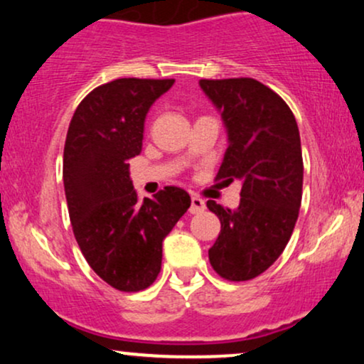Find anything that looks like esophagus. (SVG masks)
Masks as SVG:
<instances>
[{
  "label": "esophagus",
  "instance_id": "obj_1",
  "mask_svg": "<svg viewBox=\"0 0 364 364\" xmlns=\"http://www.w3.org/2000/svg\"><path fill=\"white\" fill-rule=\"evenodd\" d=\"M204 209H206V203H204V200L200 198H198V196H192V198H191V208H189V211L192 213V215L203 213Z\"/></svg>",
  "mask_w": 364,
  "mask_h": 364
}]
</instances>
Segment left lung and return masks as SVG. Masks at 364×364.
Returning <instances> with one entry per match:
<instances>
[{
    "mask_svg": "<svg viewBox=\"0 0 364 364\" xmlns=\"http://www.w3.org/2000/svg\"><path fill=\"white\" fill-rule=\"evenodd\" d=\"M223 119L228 148L216 178L240 181V204L208 200L221 232L209 262L221 277L249 281L283 254L301 206L303 158L296 119L277 93L257 80H200Z\"/></svg>",
    "mask_w": 364,
    "mask_h": 364,
    "instance_id": "left-lung-1",
    "label": "left lung"
}]
</instances>
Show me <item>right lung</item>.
I'll return each instance as SVG.
<instances>
[{
	"mask_svg": "<svg viewBox=\"0 0 364 364\" xmlns=\"http://www.w3.org/2000/svg\"><path fill=\"white\" fill-rule=\"evenodd\" d=\"M175 80L102 85L73 114L63 181L75 238L90 267L119 291H141L161 269L165 237L191 206L181 187L138 200L129 160L143 148L146 114Z\"/></svg>",
	"mask_w": 364,
	"mask_h": 364,
	"instance_id": "1",
	"label": "right lung"
}]
</instances>
